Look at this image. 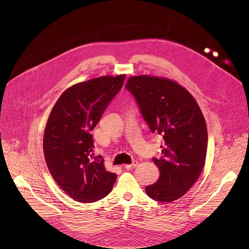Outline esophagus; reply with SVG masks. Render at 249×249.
Wrapping results in <instances>:
<instances>
[{
    "label": "esophagus",
    "mask_w": 249,
    "mask_h": 249,
    "mask_svg": "<svg viewBox=\"0 0 249 249\" xmlns=\"http://www.w3.org/2000/svg\"><path fill=\"white\" fill-rule=\"evenodd\" d=\"M138 165V161L137 160H134L131 164H126L124 167L126 168V169H131V168H133V167H136Z\"/></svg>",
    "instance_id": "1"
}]
</instances>
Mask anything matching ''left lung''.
Wrapping results in <instances>:
<instances>
[{
    "instance_id": "8db88e82",
    "label": "left lung",
    "mask_w": 249,
    "mask_h": 249,
    "mask_svg": "<svg viewBox=\"0 0 249 249\" xmlns=\"http://www.w3.org/2000/svg\"><path fill=\"white\" fill-rule=\"evenodd\" d=\"M126 89L152 132L163 138L162 157L153 159L160 177L146 187V193L160 202L179 199L197 181L205 164L208 133L199 105L182 86L162 77H130Z\"/></svg>"
}]
</instances>
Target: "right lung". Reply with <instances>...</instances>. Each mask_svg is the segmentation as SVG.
Listing matches in <instances>:
<instances>
[{
  "instance_id": "1",
  "label": "right lung",
  "mask_w": 249,
  "mask_h": 249,
  "mask_svg": "<svg viewBox=\"0 0 249 249\" xmlns=\"http://www.w3.org/2000/svg\"><path fill=\"white\" fill-rule=\"evenodd\" d=\"M126 75L103 76L67 89L49 115L43 152L56 183L75 201L92 203L107 196L117 175L101 156L93 157L90 131L120 90Z\"/></svg>"
}]
</instances>
